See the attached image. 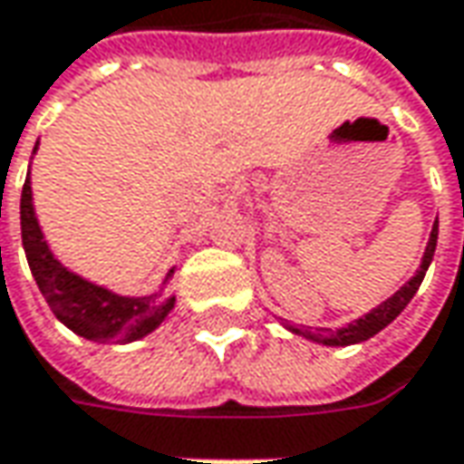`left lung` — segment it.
Returning <instances> with one entry per match:
<instances>
[{"instance_id":"8db88e82","label":"left lung","mask_w":464,"mask_h":464,"mask_svg":"<svg viewBox=\"0 0 464 464\" xmlns=\"http://www.w3.org/2000/svg\"><path fill=\"white\" fill-rule=\"evenodd\" d=\"M437 237H439V219L431 227V235L426 242V250H423V258H420L419 271L402 284L401 289L392 296H387L384 302H380L374 310H369L362 317H356L353 323H348L343 328H310V325H295V323H284V328L292 330L295 335H302L312 343H323V346H353V343H364L372 335H377L380 330H384L398 314H401L408 302L416 296L419 292L420 281L426 276L431 260H434V250H437Z\"/></svg>"}]
</instances>
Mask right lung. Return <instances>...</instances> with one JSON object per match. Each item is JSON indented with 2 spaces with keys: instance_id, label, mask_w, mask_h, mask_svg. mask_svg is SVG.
<instances>
[{
  "instance_id": "right-lung-1",
  "label": "right lung",
  "mask_w": 464,
  "mask_h": 464,
  "mask_svg": "<svg viewBox=\"0 0 464 464\" xmlns=\"http://www.w3.org/2000/svg\"><path fill=\"white\" fill-rule=\"evenodd\" d=\"M38 152V141L35 150ZM20 227H23V247L33 278L45 296L48 307L72 333H77L95 343H131L150 335L165 323L169 310L175 307V296L168 295L175 268H169L160 289L147 296L116 295L108 286H100L90 278L74 274L56 258L44 237V229L35 217L30 172L23 186L20 198Z\"/></svg>"
}]
</instances>
